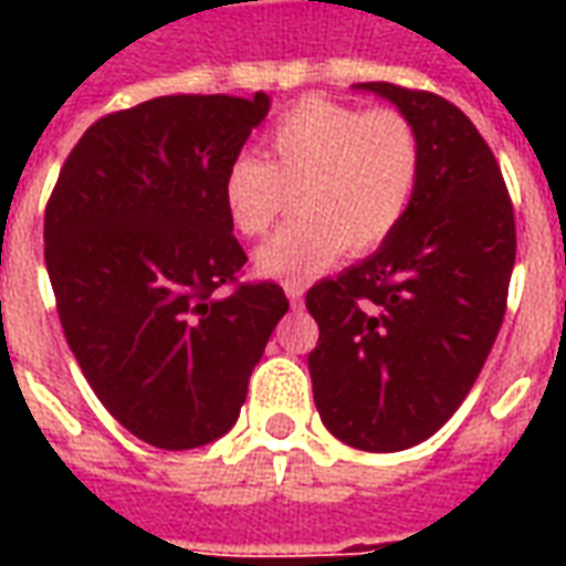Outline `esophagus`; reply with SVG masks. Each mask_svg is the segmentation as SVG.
Returning a JSON list of instances; mask_svg holds the SVG:
<instances>
[{"instance_id":"esophagus-1","label":"esophagus","mask_w":566,"mask_h":566,"mask_svg":"<svg viewBox=\"0 0 566 566\" xmlns=\"http://www.w3.org/2000/svg\"><path fill=\"white\" fill-rule=\"evenodd\" d=\"M284 294H287V300H291V306L294 308L303 306V300H306V294H303V284H284Z\"/></svg>"}]
</instances>
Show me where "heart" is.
<instances>
[{"label":"heart","instance_id":"1","mask_svg":"<svg viewBox=\"0 0 566 566\" xmlns=\"http://www.w3.org/2000/svg\"><path fill=\"white\" fill-rule=\"evenodd\" d=\"M421 185V136L394 108L369 112L306 96L260 136V160L235 154L221 178L227 221L258 239L294 190L296 218L258 251V272L296 284L348 251L364 258L391 239Z\"/></svg>","mask_w":566,"mask_h":566}]
</instances>
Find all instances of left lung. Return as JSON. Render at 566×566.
<instances>
[{"mask_svg":"<svg viewBox=\"0 0 566 566\" xmlns=\"http://www.w3.org/2000/svg\"><path fill=\"white\" fill-rule=\"evenodd\" d=\"M421 136V185L400 230L336 279L312 284L308 355L324 427L360 451L424 442L463 403L506 315L515 214L494 154L458 105L388 81Z\"/></svg>","mask_w":566,"mask_h":566,"instance_id":"obj_1","label":"left lung"}]
</instances>
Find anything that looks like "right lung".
Segmentation results:
<instances>
[{"label": "right lung", "mask_w": 566, "mask_h": 566, "mask_svg": "<svg viewBox=\"0 0 566 566\" xmlns=\"http://www.w3.org/2000/svg\"><path fill=\"white\" fill-rule=\"evenodd\" d=\"M270 96H157L99 117L44 209V263L84 379L133 437L181 451L223 437L287 296L239 282L227 163ZM230 286V292H223Z\"/></svg>", "instance_id": "right-lung-1"}]
</instances>
